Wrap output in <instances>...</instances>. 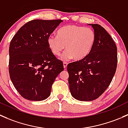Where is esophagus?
<instances>
[{"mask_svg":"<svg viewBox=\"0 0 128 128\" xmlns=\"http://www.w3.org/2000/svg\"><path fill=\"white\" fill-rule=\"evenodd\" d=\"M67 64H68V63H67V62H64V69H66V68Z\"/></svg>","mask_w":128,"mask_h":128,"instance_id":"obj_1","label":"esophagus"}]
</instances>
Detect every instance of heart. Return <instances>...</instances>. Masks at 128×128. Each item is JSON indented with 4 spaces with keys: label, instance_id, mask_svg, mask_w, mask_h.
I'll return each mask as SVG.
<instances>
[{
    "label": "heart",
    "instance_id": "1",
    "mask_svg": "<svg viewBox=\"0 0 128 128\" xmlns=\"http://www.w3.org/2000/svg\"><path fill=\"white\" fill-rule=\"evenodd\" d=\"M95 41L96 34L91 28L76 24L64 26L58 31V36L50 35L47 39L48 47L55 56H59L66 47L67 52L63 55V60L84 58L92 50Z\"/></svg>",
    "mask_w": 128,
    "mask_h": 128
}]
</instances>
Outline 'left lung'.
Here are the masks:
<instances>
[{
    "label": "left lung",
    "mask_w": 128,
    "mask_h": 128,
    "mask_svg": "<svg viewBox=\"0 0 128 128\" xmlns=\"http://www.w3.org/2000/svg\"><path fill=\"white\" fill-rule=\"evenodd\" d=\"M96 41L88 56L67 65L70 90L76 100L97 99L108 88L116 70L117 47L102 26L90 24Z\"/></svg>",
    "instance_id": "8db88e82"
}]
</instances>
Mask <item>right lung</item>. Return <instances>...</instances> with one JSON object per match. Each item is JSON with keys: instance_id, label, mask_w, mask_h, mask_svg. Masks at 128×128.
Returning a JSON list of instances; mask_svg holds the SVG:
<instances>
[{"instance_id": "1", "label": "right lung", "mask_w": 128, "mask_h": 128, "mask_svg": "<svg viewBox=\"0 0 128 128\" xmlns=\"http://www.w3.org/2000/svg\"><path fill=\"white\" fill-rule=\"evenodd\" d=\"M62 22L30 21L17 31L10 42V80L26 99L40 101L48 98L55 78L64 71L62 61L52 54L47 43L48 37Z\"/></svg>"}]
</instances>
